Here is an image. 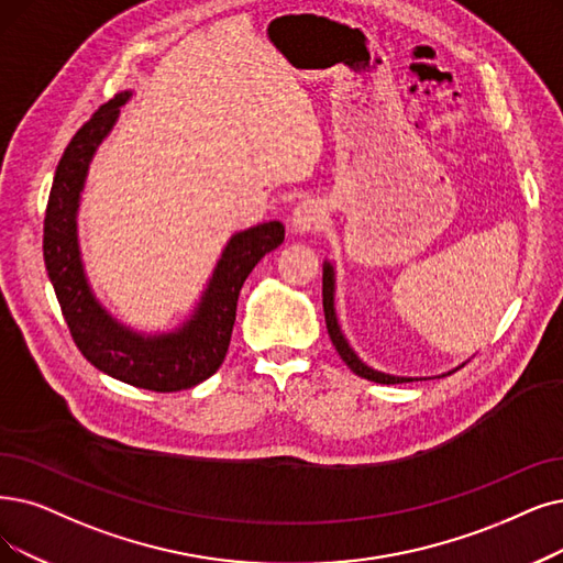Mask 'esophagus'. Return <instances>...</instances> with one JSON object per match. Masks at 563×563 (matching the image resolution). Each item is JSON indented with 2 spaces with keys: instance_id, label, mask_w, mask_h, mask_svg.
Listing matches in <instances>:
<instances>
[{
  "instance_id": "1",
  "label": "esophagus",
  "mask_w": 563,
  "mask_h": 563,
  "mask_svg": "<svg viewBox=\"0 0 563 563\" xmlns=\"http://www.w3.org/2000/svg\"><path fill=\"white\" fill-rule=\"evenodd\" d=\"M323 221H325V208L321 200L307 198L294 210V217H290V227H294L296 233H309V231L321 229Z\"/></svg>"
}]
</instances>
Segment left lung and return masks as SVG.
<instances>
[{
  "mask_svg": "<svg viewBox=\"0 0 563 563\" xmlns=\"http://www.w3.org/2000/svg\"><path fill=\"white\" fill-rule=\"evenodd\" d=\"M334 290H336V269L332 261H323V311H325V325H328V334L330 340L340 353V357L349 365V369L357 376H363L367 380H374V384H409V380H427V376H395V374H386V372H378L374 367H369L365 360H360V355L353 351V346L349 344V340L342 332L340 319H336V307H334ZM464 365V363H462ZM462 365H457L455 369H460ZM455 369L445 372V374H453ZM439 374V376H445ZM437 376V378H439Z\"/></svg>",
  "mask_w": 563,
  "mask_h": 563,
  "instance_id": "8db88e82",
  "label": "left lung"
}]
</instances>
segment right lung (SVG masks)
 Here are the masks:
<instances>
[{"label": "right lung", "mask_w": 563, "mask_h": 563, "mask_svg": "<svg viewBox=\"0 0 563 563\" xmlns=\"http://www.w3.org/2000/svg\"><path fill=\"white\" fill-rule=\"evenodd\" d=\"M131 97L133 92L126 89L103 103L66 145L43 221V261L64 321L89 363L122 384L154 393H177L203 384L223 363L240 288L254 265L284 242V223L263 221L233 233L206 288L175 328L143 332L112 317L87 277L78 238V210L89 164Z\"/></svg>", "instance_id": "obj_1"}]
</instances>
